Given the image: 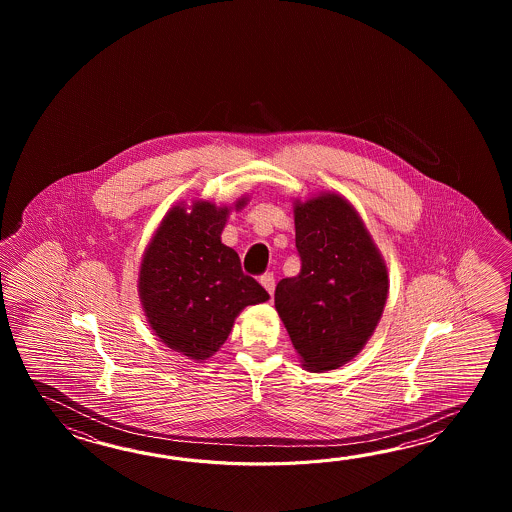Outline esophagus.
I'll return each mask as SVG.
<instances>
[{
  "mask_svg": "<svg viewBox=\"0 0 512 512\" xmlns=\"http://www.w3.org/2000/svg\"><path fill=\"white\" fill-rule=\"evenodd\" d=\"M260 283L265 287V291L267 293H274V287H276V280H274V274L272 272H265V274H261Z\"/></svg>",
  "mask_w": 512,
  "mask_h": 512,
  "instance_id": "obj_1",
  "label": "esophagus"
}]
</instances>
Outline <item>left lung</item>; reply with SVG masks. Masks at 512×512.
<instances>
[{
	"label": "left lung",
	"instance_id": "1",
	"mask_svg": "<svg viewBox=\"0 0 512 512\" xmlns=\"http://www.w3.org/2000/svg\"><path fill=\"white\" fill-rule=\"evenodd\" d=\"M298 276L274 291L276 311L311 371L359 353L381 320L388 272L355 208L337 194L294 205Z\"/></svg>",
	"mask_w": 512,
	"mask_h": 512
}]
</instances>
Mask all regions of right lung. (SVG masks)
I'll return each mask as SVG.
<instances>
[{"label": "right lung", "mask_w": 512, "mask_h": 512, "mask_svg": "<svg viewBox=\"0 0 512 512\" xmlns=\"http://www.w3.org/2000/svg\"><path fill=\"white\" fill-rule=\"evenodd\" d=\"M227 216L229 208L207 201L192 212L172 208L142 258L139 293L150 326L168 348L196 360L221 348L245 305L269 300L221 243Z\"/></svg>", "instance_id": "obj_1"}]
</instances>
